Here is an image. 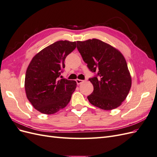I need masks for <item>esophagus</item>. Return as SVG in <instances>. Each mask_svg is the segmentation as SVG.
Returning a JSON list of instances; mask_svg holds the SVG:
<instances>
[{
	"label": "esophagus",
	"instance_id": "1",
	"mask_svg": "<svg viewBox=\"0 0 157 157\" xmlns=\"http://www.w3.org/2000/svg\"><path fill=\"white\" fill-rule=\"evenodd\" d=\"M76 82H77V84H80L83 82V80H80V79H76Z\"/></svg>",
	"mask_w": 157,
	"mask_h": 157
}]
</instances>
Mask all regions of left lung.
I'll return each mask as SVG.
<instances>
[{
	"mask_svg": "<svg viewBox=\"0 0 157 157\" xmlns=\"http://www.w3.org/2000/svg\"><path fill=\"white\" fill-rule=\"evenodd\" d=\"M77 49L90 71L96 73L89 80L94 86L88 96L90 103L103 110L121 105L132 85V78L124 56L105 42L96 39L77 41Z\"/></svg>",
	"mask_w": 157,
	"mask_h": 157,
	"instance_id": "obj_1",
	"label": "left lung"
}]
</instances>
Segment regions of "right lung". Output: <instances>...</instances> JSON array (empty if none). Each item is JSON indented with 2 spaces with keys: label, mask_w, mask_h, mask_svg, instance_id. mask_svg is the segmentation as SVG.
Here are the masks:
<instances>
[{
  "label": "right lung",
  "mask_w": 157,
  "mask_h": 157,
  "mask_svg": "<svg viewBox=\"0 0 157 157\" xmlns=\"http://www.w3.org/2000/svg\"><path fill=\"white\" fill-rule=\"evenodd\" d=\"M76 48V42L57 41L32 59L25 78L27 99L39 112L51 115L67 106L77 87L75 80L61 78L65 59Z\"/></svg>",
  "instance_id": "add662e5"
}]
</instances>
